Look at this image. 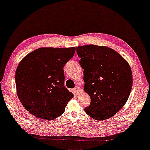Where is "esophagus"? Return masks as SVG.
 I'll return each instance as SVG.
<instances>
[{"instance_id":"obj_1","label":"esophagus","mask_w":150,"mask_h":150,"mask_svg":"<svg viewBox=\"0 0 150 150\" xmlns=\"http://www.w3.org/2000/svg\"><path fill=\"white\" fill-rule=\"evenodd\" d=\"M74 92H75V93H76V94H78V93H80V92L81 90H80V88H78V87H76V88H75L74 89Z\"/></svg>"}]
</instances>
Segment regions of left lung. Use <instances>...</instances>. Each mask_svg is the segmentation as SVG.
I'll list each match as a JSON object with an SVG mask.
<instances>
[{
  "mask_svg": "<svg viewBox=\"0 0 150 150\" xmlns=\"http://www.w3.org/2000/svg\"><path fill=\"white\" fill-rule=\"evenodd\" d=\"M76 52L84 69V90L91 99L85 112L94 120L108 119L124 106L130 94V66L116 51L106 46H78Z\"/></svg>",
  "mask_w": 150,
  "mask_h": 150,
  "instance_id": "1",
  "label": "left lung"
}]
</instances>
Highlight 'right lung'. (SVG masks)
I'll return each instance as SVG.
<instances>
[{"mask_svg":"<svg viewBox=\"0 0 150 150\" xmlns=\"http://www.w3.org/2000/svg\"><path fill=\"white\" fill-rule=\"evenodd\" d=\"M76 48H40L19 63L15 74L17 95L25 109L42 120L62 115L74 96L64 86L63 68Z\"/></svg>","mask_w":150,"mask_h":150,"instance_id":"right-lung-1","label":"right lung"}]
</instances>
